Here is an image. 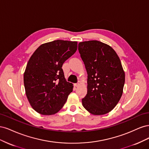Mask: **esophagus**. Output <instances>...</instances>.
Masks as SVG:
<instances>
[{"mask_svg":"<svg viewBox=\"0 0 149 149\" xmlns=\"http://www.w3.org/2000/svg\"><path fill=\"white\" fill-rule=\"evenodd\" d=\"M80 83H81V82H80V81H78L77 83L74 84V86H76V87H78V86L80 84Z\"/></svg>","mask_w":149,"mask_h":149,"instance_id":"obj_1","label":"esophagus"}]
</instances>
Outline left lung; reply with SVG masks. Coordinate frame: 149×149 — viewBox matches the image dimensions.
<instances>
[{
  "label": "left lung",
  "mask_w": 149,
  "mask_h": 149,
  "mask_svg": "<svg viewBox=\"0 0 149 149\" xmlns=\"http://www.w3.org/2000/svg\"><path fill=\"white\" fill-rule=\"evenodd\" d=\"M78 50L88 73V92L83 107L94 115L108 113L123 93L125 73L114 49L97 40L80 42Z\"/></svg>",
  "instance_id": "left-lung-1"
}]
</instances>
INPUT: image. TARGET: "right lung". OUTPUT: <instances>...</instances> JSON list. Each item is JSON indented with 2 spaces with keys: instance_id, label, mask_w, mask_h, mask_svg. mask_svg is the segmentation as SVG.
<instances>
[{
  "instance_id": "add662e5",
  "label": "right lung",
  "mask_w": 149,
  "mask_h": 149,
  "mask_svg": "<svg viewBox=\"0 0 149 149\" xmlns=\"http://www.w3.org/2000/svg\"><path fill=\"white\" fill-rule=\"evenodd\" d=\"M77 45L57 40L41 45L31 56L24 83L30 105L39 114H56L73 91V84L66 81L61 67L77 50Z\"/></svg>"
}]
</instances>
